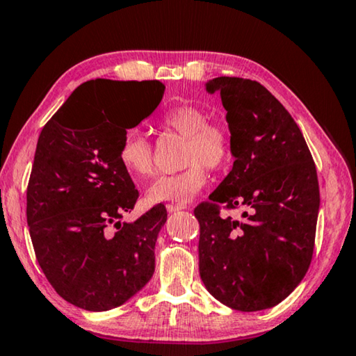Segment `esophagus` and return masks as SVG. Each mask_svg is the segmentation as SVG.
Segmentation results:
<instances>
[{
  "mask_svg": "<svg viewBox=\"0 0 356 356\" xmlns=\"http://www.w3.org/2000/svg\"><path fill=\"white\" fill-rule=\"evenodd\" d=\"M165 208H167L168 213H177V211H181L186 207H184V204H165Z\"/></svg>",
  "mask_w": 356,
  "mask_h": 356,
  "instance_id": "esophagus-1",
  "label": "esophagus"
}]
</instances>
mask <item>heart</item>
Returning <instances> with one entry per match:
<instances>
[{
    "label": "heart",
    "instance_id": "heart-1",
    "mask_svg": "<svg viewBox=\"0 0 356 356\" xmlns=\"http://www.w3.org/2000/svg\"><path fill=\"white\" fill-rule=\"evenodd\" d=\"M209 117L200 108L191 104L175 106L161 115V124L186 137L184 170L156 178L147 189L152 203L191 202L207 184V172L219 170L232 159L233 147L228 129L220 123L208 122ZM118 161L136 181L148 178L154 170L153 148L140 129H129L118 148Z\"/></svg>",
    "mask_w": 356,
    "mask_h": 356
}]
</instances>
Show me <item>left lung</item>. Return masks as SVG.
<instances>
[{"label":"left lung","mask_w":356,"mask_h":356,"mask_svg":"<svg viewBox=\"0 0 356 356\" xmlns=\"http://www.w3.org/2000/svg\"><path fill=\"white\" fill-rule=\"evenodd\" d=\"M232 137L233 168L195 208L200 222L198 267L204 288L238 311L278 305L307 273L314 250L321 195L313 156L284 106L257 81L220 76ZM245 208L223 220L216 204Z\"/></svg>","instance_id":"8db88e82"}]
</instances>
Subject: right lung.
<instances>
[{
  "mask_svg": "<svg viewBox=\"0 0 356 356\" xmlns=\"http://www.w3.org/2000/svg\"><path fill=\"white\" fill-rule=\"evenodd\" d=\"M129 92L123 124L97 95ZM161 81H87L43 127L28 184L26 217L37 261L74 307L108 311L134 297L154 273V245L167 220L154 207L122 222L139 192L118 161L127 134L158 108Z\"/></svg>",
  "mask_w": 356,
  "mask_h": 356,
  "instance_id": "1",
  "label": "right lung"
}]
</instances>
